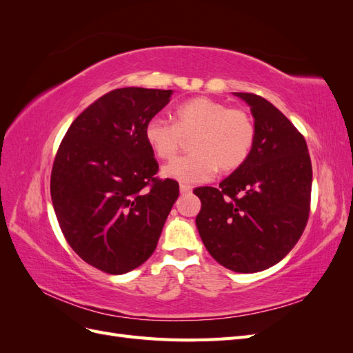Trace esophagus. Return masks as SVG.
I'll list each match as a JSON object with an SVG mask.
<instances>
[{"instance_id": "1", "label": "esophagus", "mask_w": 353, "mask_h": 353, "mask_svg": "<svg viewBox=\"0 0 353 353\" xmlns=\"http://www.w3.org/2000/svg\"><path fill=\"white\" fill-rule=\"evenodd\" d=\"M191 190H193V187H191V185H187V184H181V185H179V191H181V193H183V194L191 193Z\"/></svg>"}]
</instances>
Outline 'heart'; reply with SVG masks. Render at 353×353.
Here are the masks:
<instances>
[{"instance_id": "obj_1", "label": "heart", "mask_w": 353, "mask_h": 353, "mask_svg": "<svg viewBox=\"0 0 353 353\" xmlns=\"http://www.w3.org/2000/svg\"><path fill=\"white\" fill-rule=\"evenodd\" d=\"M175 123L162 116L148 119L144 137L159 159L170 160L184 145V137H193L194 153L176 157L163 168V174L181 183H205L218 169L232 172L245 163L256 141V123L248 110L230 108L209 97H194L179 104Z\"/></svg>"}]
</instances>
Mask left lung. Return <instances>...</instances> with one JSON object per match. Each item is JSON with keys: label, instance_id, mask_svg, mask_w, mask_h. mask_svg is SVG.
Returning a JSON list of instances; mask_svg holds the SVG:
<instances>
[{"label": "left lung", "instance_id": "obj_1", "mask_svg": "<svg viewBox=\"0 0 353 353\" xmlns=\"http://www.w3.org/2000/svg\"><path fill=\"white\" fill-rule=\"evenodd\" d=\"M250 105L254 147L218 188L194 190L196 225L212 258L250 274L279 263L301 239L311 212L312 165L303 135L261 95L234 92Z\"/></svg>", "mask_w": 353, "mask_h": 353}]
</instances>
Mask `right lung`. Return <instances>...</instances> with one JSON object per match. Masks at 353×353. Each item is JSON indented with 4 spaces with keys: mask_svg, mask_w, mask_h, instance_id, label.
<instances>
[{
    "mask_svg": "<svg viewBox=\"0 0 353 353\" xmlns=\"http://www.w3.org/2000/svg\"><path fill=\"white\" fill-rule=\"evenodd\" d=\"M170 90L119 88L72 122L51 170L60 230L82 261L103 272L135 270L153 254L179 194L176 181L156 176L144 137Z\"/></svg>",
    "mask_w": 353,
    "mask_h": 353,
    "instance_id": "add662e5",
    "label": "right lung"
}]
</instances>
